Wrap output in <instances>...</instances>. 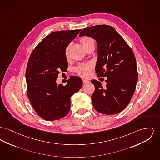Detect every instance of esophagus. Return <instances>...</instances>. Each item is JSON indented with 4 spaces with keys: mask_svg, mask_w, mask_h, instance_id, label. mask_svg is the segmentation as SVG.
Here are the masks:
<instances>
[{
    "mask_svg": "<svg viewBox=\"0 0 160 160\" xmlns=\"http://www.w3.org/2000/svg\"><path fill=\"white\" fill-rule=\"evenodd\" d=\"M89 82V81L88 80H83V83L85 84V83H88Z\"/></svg>",
    "mask_w": 160,
    "mask_h": 160,
    "instance_id": "esophagus-1",
    "label": "esophagus"
}]
</instances>
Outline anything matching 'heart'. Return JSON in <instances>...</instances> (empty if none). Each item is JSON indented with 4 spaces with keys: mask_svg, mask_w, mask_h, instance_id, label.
Listing matches in <instances>:
<instances>
[{
    "mask_svg": "<svg viewBox=\"0 0 160 160\" xmlns=\"http://www.w3.org/2000/svg\"><path fill=\"white\" fill-rule=\"evenodd\" d=\"M80 42L84 48L92 45V44L94 45L93 40L91 38H88V37L82 38L80 40ZM65 56L67 58L69 56L68 48H66V50H65ZM92 68H93V65L92 63H82V64L79 65L75 68V70H76V72H77V74L80 76H81L83 78H87V77H89L91 74Z\"/></svg>",
    "mask_w": 160,
    "mask_h": 160,
    "instance_id": "obj_1",
    "label": "heart"
}]
</instances>
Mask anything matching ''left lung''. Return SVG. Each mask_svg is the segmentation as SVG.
Segmentation results:
<instances>
[{
  "label": "left lung",
  "mask_w": 160,
  "mask_h": 160,
  "mask_svg": "<svg viewBox=\"0 0 160 160\" xmlns=\"http://www.w3.org/2000/svg\"><path fill=\"white\" fill-rule=\"evenodd\" d=\"M96 40L98 59L95 72L98 77H106V88L96 80L91 82L95 91L91 98L98 112L113 115L122 112L129 103L138 81L136 59L131 48L112 27L95 25L83 29L79 36Z\"/></svg>",
  "instance_id": "left-lung-1"
}]
</instances>
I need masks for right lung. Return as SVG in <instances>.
I'll return each mask as SVG.
<instances>
[{
  "label": "right lung",
  "instance_id": "add662e5",
  "mask_svg": "<svg viewBox=\"0 0 160 160\" xmlns=\"http://www.w3.org/2000/svg\"><path fill=\"white\" fill-rule=\"evenodd\" d=\"M80 31L51 32L38 44L29 58L27 94L35 111L45 120L65 117L70 111L71 97L82 88V80L77 76L70 77L65 86L56 83L58 74L68 67L66 48Z\"/></svg>",
  "mask_w": 160,
  "mask_h": 160
}]
</instances>
